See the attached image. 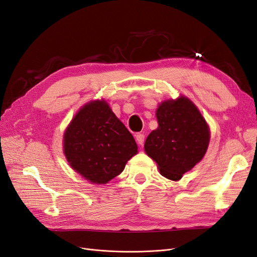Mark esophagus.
I'll return each instance as SVG.
<instances>
[{
  "instance_id": "1",
  "label": "esophagus",
  "mask_w": 257,
  "mask_h": 257,
  "mask_svg": "<svg viewBox=\"0 0 257 257\" xmlns=\"http://www.w3.org/2000/svg\"><path fill=\"white\" fill-rule=\"evenodd\" d=\"M136 139H137V142H138V143H139L141 146H143L144 142H145V136H144V135H142V134H138Z\"/></svg>"
}]
</instances>
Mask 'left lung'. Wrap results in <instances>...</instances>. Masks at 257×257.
<instances>
[{
    "label": "left lung",
    "instance_id": "1",
    "mask_svg": "<svg viewBox=\"0 0 257 257\" xmlns=\"http://www.w3.org/2000/svg\"><path fill=\"white\" fill-rule=\"evenodd\" d=\"M157 119L159 127L150 132L144 148L162 176L177 181L204 157L210 130L195 104L183 96L161 103Z\"/></svg>",
    "mask_w": 257,
    "mask_h": 257
}]
</instances>
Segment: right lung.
<instances>
[{
  "label": "right lung",
  "mask_w": 257,
  "mask_h": 257,
  "mask_svg": "<svg viewBox=\"0 0 257 257\" xmlns=\"http://www.w3.org/2000/svg\"><path fill=\"white\" fill-rule=\"evenodd\" d=\"M63 146L72 168L98 184L118 176L138 153L135 138L103 100L79 110L65 131Z\"/></svg>",
  "instance_id": "add662e5"
}]
</instances>
